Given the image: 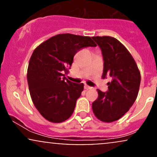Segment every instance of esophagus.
Returning <instances> with one entry per match:
<instances>
[{
	"label": "esophagus",
	"instance_id": "1",
	"mask_svg": "<svg viewBox=\"0 0 157 157\" xmlns=\"http://www.w3.org/2000/svg\"><path fill=\"white\" fill-rule=\"evenodd\" d=\"M84 89H86V90H89V89H92V88H91V86H87V85H85V86H84Z\"/></svg>",
	"mask_w": 157,
	"mask_h": 157
}]
</instances>
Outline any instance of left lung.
<instances>
[{"instance_id": "obj_1", "label": "left lung", "mask_w": 157, "mask_h": 157, "mask_svg": "<svg viewBox=\"0 0 157 157\" xmlns=\"http://www.w3.org/2000/svg\"><path fill=\"white\" fill-rule=\"evenodd\" d=\"M92 39L102 51V77H111L106 92L97 89L98 98L92 103V110L100 120L111 122L121 118L133 105L138 95L141 76L130 52L117 39L109 36Z\"/></svg>"}]
</instances>
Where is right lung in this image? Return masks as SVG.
Here are the masks:
<instances>
[{"label": "right lung", "instance_id": "right-lung-1", "mask_svg": "<svg viewBox=\"0 0 157 157\" xmlns=\"http://www.w3.org/2000/svg\"><path fill=\"white\" fill-rule=\"evenodd\" d=\"M97 46L87 36L60 34L35 48L29 63L27 81L34 105L45 119L62 122L71 116L83 83L66 78L74 56L81 48Z\"/></svg>", "mask_w": 157, "mask_h": 157}]
</instances>
